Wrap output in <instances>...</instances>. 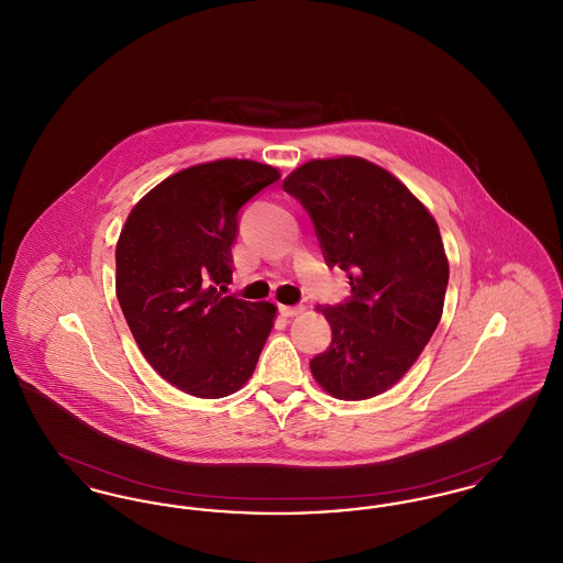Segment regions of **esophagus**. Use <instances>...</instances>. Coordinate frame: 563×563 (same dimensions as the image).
I'll return each instance as SVG.
<instances>
[{
    "mask_svg": "<svg viewBox=\"0 0 563 563\" xmlns=\"http://www.w3.org/2000/svg\"><path fill=\"white\" fill-rule=\"evenodd\" d=\"M278 310H280V314H283L285 319H291V317H297V314L303 312V306H280Z\"/></svg>",
    "mask_w": 563,
    "mask_h": 563,
    "instance_id": "34e87169",
    "label": "esophagus"
}]
</instances>
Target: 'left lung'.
I'll list each match as a JSON object with an SVG mask.
<instances>
[{
  "label": "left lung",
  "mask_w": 563,
  "mask_h": 563,
  "mask_svg": "<svg viewBox=\"0 0 563 563\" xmlns=\"http://www.w3.org/2000/svg\"><path fill=\"white\" fill-rule=\"evenodd\" d=\"M283 189L310 214L327 266L349 274L352 297L319 308L331 344L310 361L322 388L363 401L393 388L443 314L450 264L439 225L401 181L356 156L310 161Z\"/></svg>",
  "instance_id": "1"
}]
</instances>
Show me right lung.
Listing matches in <instances>:
<instances>
[{"label":"right lung","mask_w":563,"mask_h":563,"mask_svg":"<svg viewBox=\"0 0 563 563\" xmlns=\"http://www.w3.org/2000/svg\"><path fill=\"white\" fill-rule=\"evenodd\" d=\"M280 173L205 162L147 191L115 244V295L147 363L179 390L221 399L255 372L276 306L225 295L242 207Z\"/></svg>","instance_id":"add662e5"}]
</instances>
